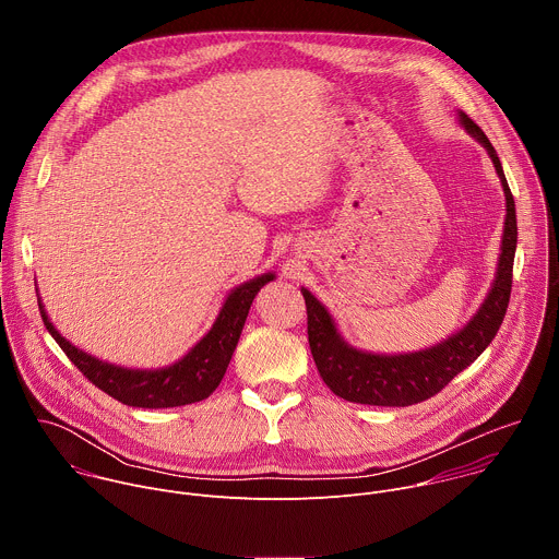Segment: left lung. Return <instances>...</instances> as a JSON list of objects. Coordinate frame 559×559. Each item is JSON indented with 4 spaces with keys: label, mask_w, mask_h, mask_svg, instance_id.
Here are the masks:
<instances>
[{
    "label": "left lung",
    "mask_w": 559,
    "mask_h": 559,
    "mask_svg": "<svg viewBox=\"0 0 559 559\" xmlns=\"http://www.w3.org/2000/svg\"><path fill=\"white\" fill-rule=\"evenodd\" d=\"M460 126L483 143L502 181L507 199V218L498 272L491 289L471 321L442 343L412 354H371L352 347L338 332L334 316L309 289L300 287L307 305V336L313 362L325 384L341 397L358 405L407 407L427 401L444 389L462 369H466L496 338L511 298L513 259L518 248L515 201L509 190L500 156L487 134L464 112H457Z\"/></svg>",
    "instance_id": "1"
}]
</instances>
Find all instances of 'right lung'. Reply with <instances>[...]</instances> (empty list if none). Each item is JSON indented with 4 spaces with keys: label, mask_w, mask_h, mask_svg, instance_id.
Returning <instances> with one entry per match:
<instances>
[{
    "label": "right lung",
    "mask_w": 559,
    "mask_h": 559,
    "mask_svg": "<svg viewBox=\"0 0 559 559\" xmlns=\"http://www.w3.org/2000/svg\"><path fill=\"white\" fill-rule=\"evenodd\" d=\"M274 278L276 274L267 272L257 278H250L243 285L234 287L227 294L210 332L183 358L158 369H132V367L112 365L95 358L84 349L74 347L50 323L41 298H37V302H39L44 325L50 332V336L57 341L63 354L74 362V367L82 371L95 386H99L102 391L112 395L115 401L128 407L168 409V407H183V405L205 401V397L221 384L225 369L231 360V354L238 345V338H241L254 296L261 292L265 283Z\"/></svg>",
    "instance_id": "obj_1"
}]
</instances>
